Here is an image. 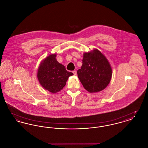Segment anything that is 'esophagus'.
Wrapping results in <instances>:
<instances>
[{"label": "esophagus", "mask_w": 148, "mask_h": 148, "mask_svg": "<svg viewBox=\"0 0 148 148\" xmlns=\"http://www.w3.org/2000/svg\"><path fill=\"white\" fill-rule=\"evenodd\" d=\"M73 74H74V75H77V71H73Z\"/></svg>", "instance_id": "34e87169"}]
</instances>
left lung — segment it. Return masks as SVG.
<instances>
[{"label": "left lung", "instance_id": "1", "mask_svg": "<svg viewBox=\"0 0 148 148\" xmlns=\"http://www.w3.org/2000/svg\"><path fill=\"white\" fill-rule=\"evenodd\" d=\"M77 74L85 89L94 93L104 90L109 84L112 69L106 56L98 49H94L84 53L83 64Z\"/></svg>", "mask_w": 148, "mask_h": 148}]
</instances>
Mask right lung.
I'll return each instance as SVG.
<instances>
[{
    "instance_id": "obj_1",
    "label": "right lung",
    "mask_w": 148,
    "mask_h": 148,
    "mask_svg": "<svg viewBox=\"0 0 148 148\" xmlns=\"http://www.w3.org/2000/svg\"><path fill=\"white\" fill-rule=\"evenodd\" d=\"M56 54H50L40 64L37 73L38 80L44 89L53 94L60 92L73 73L66 70L56 59Z\"/></svg>"
}]
</instances>
